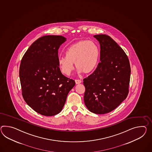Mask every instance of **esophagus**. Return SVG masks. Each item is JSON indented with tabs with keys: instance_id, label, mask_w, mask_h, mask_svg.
Instances as JSON below:
<instances>
[{
	"instance_id": "1",
	"label": "esophagus",
	"mask_w": 152,
	"mask_h": 152,
	"mask_svg": "<svg viewBox=\"0 0 152 152\" xmlns=\"http://www.w3.org/2000/svg\"><path fill=\"white\" fill-rule=\"evenodd\" d=\"M75 82L76 84H80L82 82V81L81 80H79V79H76L75 80Z\"/></svg>"
}]
</instances>
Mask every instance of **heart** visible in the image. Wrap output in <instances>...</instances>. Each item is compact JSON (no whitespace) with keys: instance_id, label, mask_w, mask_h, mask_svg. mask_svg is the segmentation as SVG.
Instances as JSON below:
<instances>
[{"instance_id":"heart-1","label":"heart","mask_w":152,"mask_h":152,"mask_svg":"<svg viewBox=\"0 0 152 152\" xmlns=\"http://www.w3.org/2000/svg\"><path fill=\"white\" fill-rule=\"evenodd\" d=\"M100 50L96 43L87 40L79 41L69 45L65 55L60 56L58 65L61 72L65 75L71 74L74 69V63L79 72H92L98 65Z\"/></svg>"}]
</instances>
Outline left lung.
<instances>
[{"mask_svg": "<svg viewBox=\"0 0 152 152\" xmlns=\"http://www.w3.org/2000/svg\"><path fill=\"white\" fill-rule=\"evenodd\" d=\"M100 44V63L92 74L83 79L86 107L96 114L114 110L129 93L131 67L126 53L111 37L94 36Z\"/></svg>", "mask_w": 152, "mask_h": 152, "instance_id": "obj_1", "label": "left lung"}]
</instances>
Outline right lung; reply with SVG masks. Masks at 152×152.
<instances>
[{
    "instance_id": "obj_1",
    "label": "right lung",
    "mask_w": 152,
    "mask_h": 152,
    "mask_svg": "<svg viewBox=\"0 0 152 152\" xmlns=\"http://www.w3.org/2000/svg\"><path fill=\"white\" fill-rule=\"evenodd\" d=\"M48 35L34 42L22 57L19 70L22 95L30 107L41 115L54 116L63 109L75 82L62 74L58 49L66 41Z\"/></svg>"
}]
</instances>
